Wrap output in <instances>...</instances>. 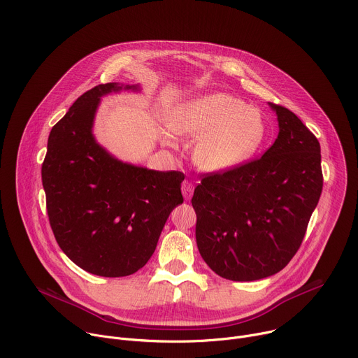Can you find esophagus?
Returning <instances> with one entry per match:
<instances>
[{"instance_id":"obj_1","label":"esophagus","mask_w":358,"mask_h":358,"mask_svg":"<svg viewBox=\"0 0 358 358\" xmlns=\"http://www.w3.org/2000/svg\"><path fill=\"white\" fill-rule=\"evenodd\" d=\"M181 191H182V195L185 199H189L192 196V192H194V185L189 180H184L182 184H181Z\"/></svg>"}]
</instances>
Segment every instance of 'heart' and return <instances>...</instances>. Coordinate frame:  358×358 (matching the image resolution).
I'll use <instances>...</instances> for the list:
<instances>
[{"label": "heart", "instance_id": "heart-1", "mask_svg": "<svg viewBox=\"0 0 358 358\" xmlns=\"http://www.w3.org/2000/svg\"><path fill=\"white\" fill-rule=\"evenodd\" d=\"M174 130L199 137L195 163L208 171H224L250 159L265 141L261 110L228 93H213L185 105L174 117Z\"/></svg>", "mask_w": 358, "mask_h": 358}]
</instances>
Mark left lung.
Masks as SVG:
<instances>
[{
  "label": "left lung",
  "instance_id": "8db88e82",
  "mask_svg": "<svg viewBox=\"0 0 358 358\" xmlns=\"http://www.w3.org/2000/svg\"><path fill=\"white\" fill-rule=\"evenodd\" d=\"M279 134L259 159L203 174L191 199L202 259L221 278L250 282L282 271L299 250L322 188L316 136L269 103Z\"/></svg>",
  "mask_w": 358,
  "mask_h": 358
}]
</instances>
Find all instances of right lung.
<instances>
[{"mask_svg":"<svg viewBox=\"0 0 358 358\" xmlns=\"http://www.w3.org/2000/svg\"><path fill=\"white\" fill-rule=\"evenodd\" d=\"M120 89L117 83L97 85L76 99L50 130L41 170L59 248L83 271L105 278L141 269L170 213L182 202L181 171L124 164L94 141L92 126L100 97Z\"/></svg>","mask_w":358,"mask_h":358,"instance_id":"obj_1","label":"right lung"}]
</instances>
